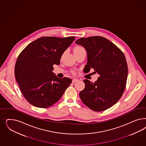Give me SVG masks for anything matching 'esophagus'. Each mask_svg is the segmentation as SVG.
<instances>
[{
  "label": "esophagus",
  "instance_id": "34e87169",
  "mask_svg": "<svg viewBox=\"0 0 146 146\" xmlns=\"http://www.w3.org/2000/svg\"><path fill=\"white\" fill-rule=\"evenodd\" d=\"M78 80V79H73L72 80V83H75V82H77Z\"/></svg>",
  "mask_w": 146,
  "mask_h": 146
}]
</instances>
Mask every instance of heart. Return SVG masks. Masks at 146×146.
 <instances>
[{"label": "heart", "mask_w": 146, "mask_h": 146, "mask_svg": "<svg viewBox=\"0 0 146 146\" xmlns=\"http://www.w3.org/2000/svg\"><path fill=\"white\" fill-rule=\"evenodd\" d=\"M81 48H82V47H76L75 48V49H74V51H76V50H79V49H80Z\"/></svg>", "instance_id": "heart-1"}]
</instances>
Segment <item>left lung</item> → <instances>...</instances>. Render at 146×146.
Wrapping results in <instances>:
<instances>
[{
  "label": "left lung",
  "instance_id": "obj_1",
  "mask_svg": "<svg viewBox=\"0 0 146 146\" xmlns=\"http://www.w3.org/2000/svg\"><path fill=\"white\" fill-rule=\"evenodd\" d=\"M87 52L85 73L91 68L99 77L94 83L84 80L80 97L92 110L100 112L112 107L121 98L126 84L128 67L125 57L114 43L102 36L79 38L75 42Z\"/></svg>",
  "mask_w": 146,
  "mask_h": 146
}]
</instances>
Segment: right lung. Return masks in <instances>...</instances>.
Instances as JSON below:
<instances>
[{"instance_id": "obj_1", "label": "right lung", "mask_w": 146, "mask_h": 146, "mask_svg": "<svg viewBox=\"0 0 146 146\" xmlns=\"http://www.w3.org/2000/svg\"><path fill=\"white\" fill-rule=\"evenodd\" d=\"M75 36H44L30 43L20 54L15 66V77L24 97L39 108H48L61 98L72 80L59 78L52 72Z\"/></svg>"}]
</instances>
